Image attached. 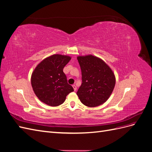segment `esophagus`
<instances>
[{
	"mask_svg": "<svg viewBox=\"0 0 152 152\" xmlns=\"http://www.w3.org/2000/svg\"><path fill=\"white\" fill-rule=\"evenodd\" d=\"M72 87H73V89H74V91H75L77 90V87H76V86H75V84H73V85L72 86Z\"/></svg>",
	"mask_w": 152,
	"mask_h": 152,
	"instance_id": "esophagus-1",
	"label": "esophagus"
}]
</instances>
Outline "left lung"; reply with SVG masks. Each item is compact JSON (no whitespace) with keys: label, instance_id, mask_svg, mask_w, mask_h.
Returning <instances> with one entry per match:
<instances>
[{"label":"left lung","instance_id":"obj_1","mask_svg":"<svg viewBox=\"0 0 152 152\" xmlns=\"http://www.w3.org/2000/svg\"><path fill=\"white\" fill-rule=\"evenodd\" d=\"M82 72V84L77 92L82 103L95 107L104 103L115 85L112 70L102 59L93 56H78Z\"/></svg>","mask_w":152,"mask_h":152}]
</instances>
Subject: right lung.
<instances>
[{
	"label": "right lung",
	"mask_w": 152,
	"mask_h": 152,
	"mask_svg": "<svg viewBox=\"0 0 152 152\" xmlns=\"http://www.w3.org/2000/svg\"><path fill=\"white\" fill-rule=\"evenodd\" d=\"M71 58L54 54L44 59L37 66L31 77V86L41 102L51 107L64 103L66 96L73 91L68 84L63 68Z\"/></svg>",
	"instance_id": "add662e5"
}]
</instances>
